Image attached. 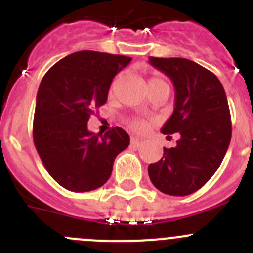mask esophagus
Instances as JSON below:
<instances>
[{
  "mask_svg": "<svg viewBox=\"0 0 253 253\" xmlns=\"http://www.w3.org/2000/svg\"><path fill=\"white\" fill-rule=\"evenodd\" d=\"M130 143H131V146H134V147H140L143 144V140H140V139H138V138H131L130 139Z\"/></svg>",
  "mask_w": 253,
  "mask_h": 253,
  "instance_id": "esophagus-1",
  "label": "esophagus"
}]
</instances>
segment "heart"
Masks as SVG:
<instances>
[{
	"instance_id": "b5f03b06",
	"label": "heart",
	"mask_w": 253,
	"mask_h": 253,
	"mask_svg": "<svg viewBox=\"0 0 253 253\" xmlns=\"http://www.w3.org/2000/svg\"><path fill=\"white\" fill-rule=\"evenodd\" d=\"M156 81H163V80H161V78H152L151 81H149V84L151 82H156ZM130 128L133 129V130L135 131H142L146 129V122L142 119H134L130 122Z\"/></svg>"
}]
</instances>
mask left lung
Instances as JSON below:
<instances>
[{"instance_id":"1","label":"left lung","mask_w":253,"mask_h":253,"mask_svg":"<svg viewBox=\"0 0 253 253\" xmlns=\"http://www.w3.org/2000/svg\"><path fill=\"white\" fill-rule=\"evenodd\" d=\"M149 64L175 87V109L161 131L181 135L177 146L163 148V157L149 165V178L163 194L190 195L215 173L231 143L227 96L218 77L193 60L149 57Z\"/></svg>"}]
</instances>
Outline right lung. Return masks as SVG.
<instances>
[{"label":"right lung","instance_id":"add662e5","mask_svg":"<svg viewBox=\"0 0 253 253\" xmlns=\"http://www.w3.org/2000/svg\"><path fill=\"white\" fill-rule=\"evenodd\" d=\"M131 58L82 50L67 55L40 82L33 137L49 175L75 193L96 190L109 180L114 160L129 146L119 126L95 134L90 116L106 102L114 77Z\"/></svg>","mask_w":253,"mask_h":253}]
</instances>
